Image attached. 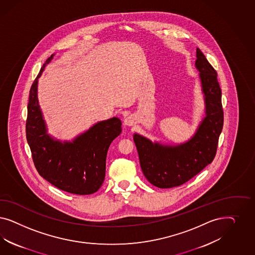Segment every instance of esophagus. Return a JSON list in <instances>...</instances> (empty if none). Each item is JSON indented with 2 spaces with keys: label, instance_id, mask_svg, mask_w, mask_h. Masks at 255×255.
<instances>
[{
  "label": "esophagus",
  "instance_id": "34e87169",
  "mask_svg": "<svg viewBox=\"0 0 255 255\" xmlns=\"http://www.w3.org/2000/svg\"><path fill=\"white\" fill-rule=\"evenodd\" d=\"M124 124H125V125H127V126H132L133 124H135V120H134V118L132 116L127 117L124 120Z\"/></svg>",
  "mask_w": 255,
  "mask_h": 255
}]
</instances>
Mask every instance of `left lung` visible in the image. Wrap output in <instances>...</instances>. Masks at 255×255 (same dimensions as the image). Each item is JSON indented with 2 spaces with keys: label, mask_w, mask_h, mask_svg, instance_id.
Instances as JSON below:
<instances>
[{
  "label": "left lung",
  "mask_w": 255,
  "mask_h": 255,
  "mask_svg": "<svg viewBox=\"0 0 255 255\" xmlns=\"http://www.w3.org/2000/svg\"><path fill=\"white\" fill-rule=\"evenodd\" d=\"M195 66L200 73L206 117L193 137L183 144L168 146L153 143L138 133L133 134L143 174L158 188L184 184L211 163L216 155L219 136L224 125L222 91L216 70L199 48H196Z\"/></svg>",
  "instance_id": "1"
}]
</instances>
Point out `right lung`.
<instances>
[{
    "label": "right lung",
    "mask_w": 255,
    "mask_h": 255,
    "mask_svg": "<svg viewBox=\"0 0 255 255\" xmlns=\"http://www.w3.org/2000/svg\"><path fill=\"white\" fill-rule=\"evenodd\" d=\"M51 55L43 64L30 90L26 137L39 175L67 193L86 195L100 189L106 176V161L111 142L122 132L116 117L94 124L72 142L55 140L46 132L37 98L38 78Z\"/></svg>",
    "instance_id": "add662e5"
}]
</instances>
